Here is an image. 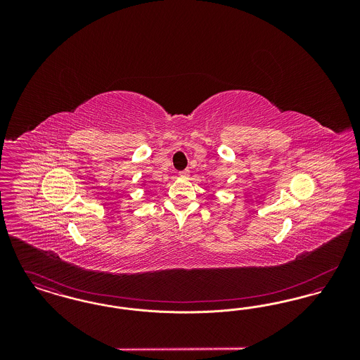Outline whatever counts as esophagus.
<instances>
[{
    "label": "esophagus",
    "instance_id": "1",
    "mask_svg": "<svg viewBox=\"0 0 360 360\" xmlns=\"http://www.w3.org/2000/svg\"><path fill=\"white\" fill-rule=\"evenodd\" d=\"M188 175H190L188 170H184V172H179V176H181V178H185V179H188Z\"/></svg>",
    "mask_w": 360,
    "mask_h": 360
}]
</instances>
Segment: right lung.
Segmentation results:
<instances>
[{"label":"right lung","mask_w":360,"mask_h":360,"mask_svg":"<svg viewBox=\"0 0 360 360\" xmlns=\"http://www.w3.org/2000/svg\"><path fill=\"white\" fill-rule=\"evenodd\" d=\"M146 184H147V182H146V181H144V182H143V185H146Z\"/></svg>","instance_id":"1"}]
</instances>
